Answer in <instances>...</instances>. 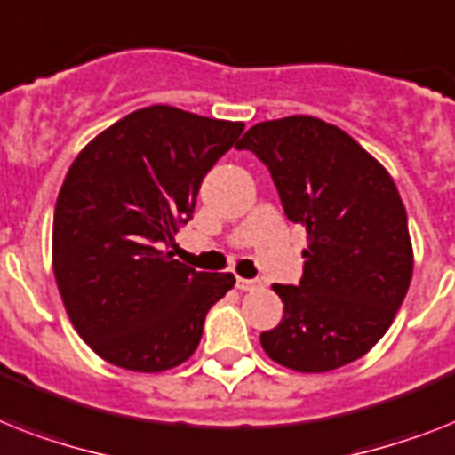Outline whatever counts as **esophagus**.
<instances>
[{"mask_svg":"<svg viewBox=\"0 0 455 455\" xmlns=\"http://www.w3.org/2000/svg\"><path fill=\"white\" fill-rule=\"evenodd\" d=\"M235 287H238L240 291H254V290H261L264 287V283L257 278H235Z\"/></svg>","mask_w":455,"mask_h":455,"instance_id":"34e87169","label":"esophagus"}]
</instances>
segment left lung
Listing matches in <instances>:
<instances>
[{
	"label": "left lung",
	"mask_w": 455,
	"mask_h": 455,
	"mask_svg": "<svg viewBox=\"0 0 455 455\" xmlns=\"http://www.w3.org/2000/svg\"><path fill=\"white\" fill-rule=\"evenodd\" d=\"M268 165L287 220L306 227L299 285H273L285 313L261 334L266 355L323 374L367 355L393 324L413 275L407 210L393 177L339 125L261 121L243 135Z\"/></svg>",
	"instance_id": "8db88e82"
}]
</instances>
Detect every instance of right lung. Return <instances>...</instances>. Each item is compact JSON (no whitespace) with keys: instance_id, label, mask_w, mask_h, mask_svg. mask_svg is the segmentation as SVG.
<instances>
[{"instance_id":"add662e5","label":"right lung","mask_w":455,"mask_h":455,"mask_svg":"<svg viewBox=\"0 0 455 455\" xmlns=\"http://www.w3.org/2000/svg\"><path fill=\"white\" fill-rule=\"evenodd\" d=\"M243 121L170 105L135 109L69 165L53 215V273L76 334L102 360L158 374L189 360L212 306L235 285L172 259L203 177Z\"/></svg>"}]
</instances>
